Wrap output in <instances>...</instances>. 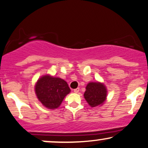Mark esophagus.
I'll use <instances>...</instances> for the list:
<instances>
[{
    "label": "esophagus",
    "instance_id": "obj_1",
    "mask_svg": "<svg viewBox=\"0 0 148 148\" xmlns=\"http://www.w3.org/2000/svg\"><path fill=\"white\" fill-rule=\"evenodd\" d=\"M79 90H80V89L78 87V88H76V89H74V93H78L79 92Z\"/></svg>",
    "mask_w": 148,
    "mask_h": 148
}]
</instances>
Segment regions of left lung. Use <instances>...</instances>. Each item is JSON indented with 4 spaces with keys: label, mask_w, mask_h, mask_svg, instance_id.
<instances>
[{
    "label": "left lung",
    "mask_w": 148,
    "mask_h": 148,
    "mask_svg": "<svg viewBox=\"0 0 148 148\" xmlns=\"http://www.w3.org/2000/svg\"><path fill=\"white\" fill-rule=\"evenodd\" d=\"M106 89L103 84L98 83H89L86 87L84 97L91 107L102 104L106 98Z\"/></svg>",
    "instance_id": "left-lung-1"
}]
</instances>
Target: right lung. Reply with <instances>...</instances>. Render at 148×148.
<instances>
[{
	"label": "right lung",
	"instance_id": "right-lung-1",
	"mask_svg": "<svg viewBox=\"0 0 148 148\" xmlns=\"http://www.w3.org/2000/svg\"><path fill=\"white\" fill-rule=\"evenodd\" d=\"M35 89L39 100L50 109L59 107L65 96L70 92L64 80L49 75L42 76L37 80Z\"/></svg>",
	"mask_w": 148,
	"mask_h": 148
}]
</instances>
